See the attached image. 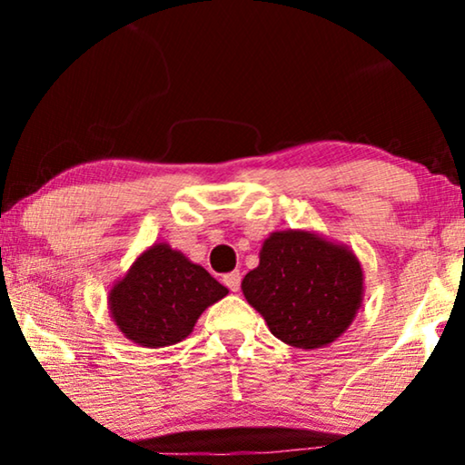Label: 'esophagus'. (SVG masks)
<instances>
[{"label": "esophagus", "mask_w": 465, "mask_h": 465, "mask_svg": "<svg viewBox=\"0 0 465 465\" xmlns=\"http://www.w3.org/2000/svg\"><path fill=\"white\" fill-rule=\"evenodd\" d=\"M222 282H224V285L231 292H239V285H241V272L239 271H232V272H228V275H224V279H222Z\"/></svg>", "instance_id": "34e87169"}]
</instances>
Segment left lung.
<instances>
[{"label": "left lung", "mask_w": 465, "mask_h": 465, "mask_svg": "<svg viewBox=\"0 0 465 465\" xmlns=\"http://www.w3.org/2000/svg\"><path fill=\"white\" fill-rule=\"evenodd\" d=\"M266 326L298 349H322L347 332L364 301V271L347 245L315 231H275L241 282Z\"/></svg>", "instance_id": "obj_1"}]
</instances>
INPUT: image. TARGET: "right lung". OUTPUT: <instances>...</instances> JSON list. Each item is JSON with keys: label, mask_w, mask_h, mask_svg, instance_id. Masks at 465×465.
<instances>
[{"label": "right lung", "mask_w": 465, "mask_h": 465, "mask_svg": "<svg viewBox=\"0 0 465 465\" xmlns=\"http://www.w3.org/2000/svg\"><path fill=\"white\" fill-rule=\"evenodd\" d=\"M226 294L201 264L169 243H154L112 285L107 309L124 339L158 349L186 339L203 311Z\"/></svg>", "instance_id": "obj_1"}]
</instances>
